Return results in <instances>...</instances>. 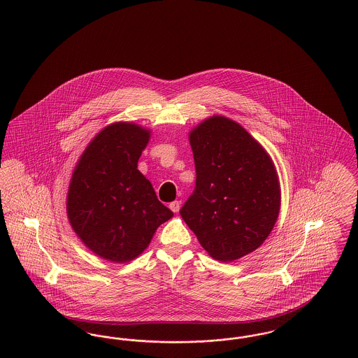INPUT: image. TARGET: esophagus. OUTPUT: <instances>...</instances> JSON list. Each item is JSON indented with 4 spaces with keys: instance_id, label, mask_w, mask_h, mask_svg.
I'll use <instances>...</instances> for the list:
<instances>
[{
    "instance_id": "obj_1",
    "label": "esophagus",
    "mask_w": 358,
    "mask_h": 358,
    "mask_svg": "<svg viewBox=\"0 0 358 358\" xmlns=\"http://www.w3.org/2000/svg\"><path fill=\"white\" fill-rule=\"evenodd\" d=\"M169 208H171V210H173L174 213H177V212L180 210V208H181V203L176 200V201H173V203H171V204H169Z\"/></svg>"
}]
</instances>
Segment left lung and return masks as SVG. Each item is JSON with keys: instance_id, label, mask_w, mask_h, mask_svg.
Wrapping results in <instances>:
<instances>
[{"instance_id": "left-lung-1", "label": "left lung", "mask_w": 358, "mask_h": 358, "mask_svg": "<svg viewBox=\"0 0 358 358\" xmlns=\"http://www.w3.org/2000/svg\"><path fill=\"white\" fill-rule=\"evenodd\" d=\"M196 187L180 209L205 251L232 262L273 231L280 189L270 155L238 123L213 117L189 136Z\"/></svg>"}]
</instances>
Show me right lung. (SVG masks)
Segmentation results:
<instances>
[{
    "mask_svg": "<svg viewBox=\"0 0 358 358\" xmlns=\"http://www.w3.org/2000/svg\"><path fill=\"white\" fill-rule=\"evenodd\" d=\"M149 131L134 123L107 126L87 146L69 184V222L103 259L124 263L149 245L155 229L173 217L150 181L136 169Z\"/></svg>",
    "mask_w": 358,
    "mask_h": 358,
    "instance_id": "obj_1",
    "label": "right lung"
}]
</instances>
